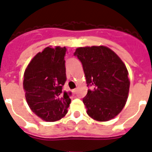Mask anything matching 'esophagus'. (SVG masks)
Here are the masks:
<instances>
[{"instance_id": "1", "label": "esophagus", "mask_w": 152, "mask_h": 152, "mask_svg": "<svg viewBox=\"0 0 152 152\" xmlns=\"http://www.w3.org/2000/svg\"><path fill=\"white\" fill-rule=\"evenodd\" d=\"M72 93L74 94H77V89H74L72 90Z\"/></svg>"}]
</instances>
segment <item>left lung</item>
<instances>
[{"instance_id": "1", "label": "left lung", "mask_w": 152, "mask_h": 152, "mask_svg": "<svg viewBox=\"0 0 152 152\" xmlns=\"http://www.w3.org/2000/svg\"><path fill=\"white\" fill-rule=\"evenodd\" d=\"M74 55L81 61L88 89L82 99L87 114L97 121L117 116L126 104L130 81L126 66L104 46L78 48Z\"/></svg>"}]
</instances>
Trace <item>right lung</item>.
<instances>
[{"instance_id": "add662e5", "label": "right lung", "mask_w": 152, "mask_h": 152, "mask_svg": "<svg viewBox=\"0 0 152 152\" xmlns=\"http://www.w3.org/2000/svg\"><path fill=\"white\" fill-rule=\"evenodd\" d=\"M66 48H46L28 64L23 75L26 101L34 113L45 121H56L67 113L71 93L63 92L66 81Z\"/></svg>"}]
</instances>
